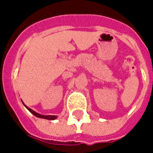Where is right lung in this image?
<instances>
[{
    "label": "right lung",
    "instance_id": "1",
    "mask_svg": "<svg viewBox=\"0 0 153 153\" xmlns=\"http://www.w3.org/2000/svg\"><path fill=\"white\" fill-rule=\"evenodd\" d=\"M25 105V104H24ZM25 107L27 108L28 110H29L31 113H32L33 115H35L36 117H40V118H44V119H47V120H55V118H57V116H51V115H48V116H44V115H41V114H37L36 112H35L33 111L32 109H31L30 108H28L27 106H26L25 105Z\"/></svg>",
    "mask_w": 153,
    "mask_h": 153
}]
</instances>
